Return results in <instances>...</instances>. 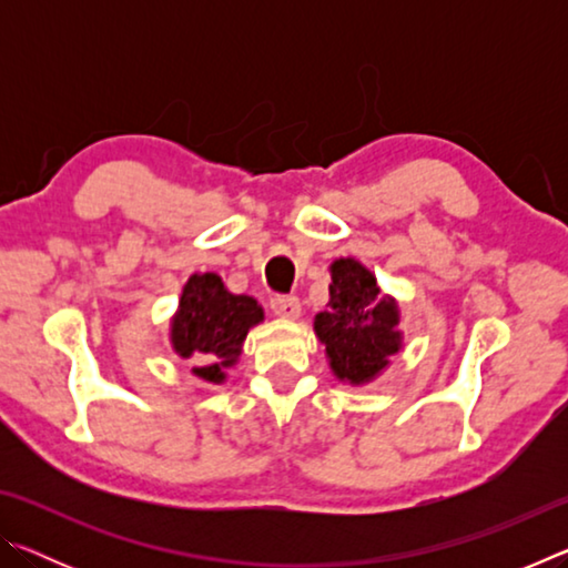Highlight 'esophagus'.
Segmentation results:
<instances>
[{
  "label": "esophagus",
  "instance_id": "34e87169",
  "mask_svg": "<svg viewBox=\"0 0 568 568\" xmlns=\"http://www.w3.org/2000/svg\"><path fill=\"white\" fill-rule=\"evenodd\" d=\"M271 307L281 318H297L301 315V301L295 295H275L271 301Z\"/></svg>",
  "mask_w": 568,
  "mask_h": 568
}]
</instances>
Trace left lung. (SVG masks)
<instances>
[{
	"mask_svg": "<svg viewBox=\"0 0 568 568\" xmlns=\"http://www.w3.org/2000/svg\"><path fill=\"white\" fill-rule=\"evenodd\" d=\"M328 311L315 315V335L325 343L335 376L348 383H368L400 351L398 305L381 295L371 271L341 257L331 265Z\"/></svg>",
	"mask_w": 568,
	"mask_h": 568,
	"instance_id": "1",
	"label": "left lung"
}]
</instances>
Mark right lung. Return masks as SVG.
Instances as JSON below:
<instances>
[{"instance_id": "1", "label": "right lung", "mask_w": 568, "mask_h": 568, "mask_svg": "<svg viewBox=\"0 0 568 568\" xmlns=\"http://www.w3.org/2000/svg\"><path fill=\"white\" fill-rule=\"evenodd\" d=\"M263 321L255 297L233 295L215 273H195L182 287L172 318V348L180 358L195 361L197 378L223 383L225 368L235 365L247 331Z\"/></svg>"}]
</instances>
